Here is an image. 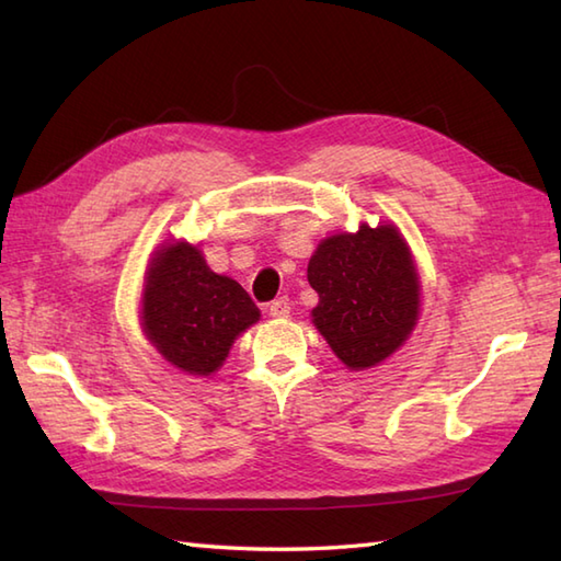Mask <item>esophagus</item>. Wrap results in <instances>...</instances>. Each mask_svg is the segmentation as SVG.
I'll use <instances>...</instances> for the list:
<instances>
[{
  "label": "esophagus",
  "mask_w": 561,
  "mask_h": 561,
  "mask_svg": "<svg viewBox=\"0 0 561 561\" xmlns=\"http://www.w3.org/2000/svg\"><path fill=\"white\" fill-rule=\"evenodd\" d=\"M267 311H270V316H272V318H289V313H291V304H289V299H284V296H282V299H277V301H272V304H270Z\"/></svg>",
  "instance_id": "1"
}]
</instances>
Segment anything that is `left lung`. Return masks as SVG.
Instances as JSON below:
<instances>
[{
	"label": "left lung",
	"mask_w": 561,
	"mask_h": 561,
	"mask_svg": "<svg viewBox=\"0 0 561 561\" xmlns=\"http://www.w3.org/2000/svg\"><path fill=\"white\" fill-rule=\"evenodd\" d=\"M318 291L313 325L350 371L396 354L420 320L422 284L412 250L392 221L332 233L308 262Z\"/></svg>",
	"instance_id": "8db88e82"
}]
</instances>
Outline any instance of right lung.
<instances>
[{
    "label": "right lung",
    "instance_id": "right-lung-1",
    "mask_svg": "<svg viewBox=\"0 0 561 561\" xmlns=\"http://www.w3.org/2000/svg\"><path fill=\"white\" fill-rule=\"evenodd\" d=\"M139 320L151 347L171 366L211 376L236 337L257 323L260 308L236 279L209 270L199 245L181 238L151 253Z\"/></svg>",
    "mask_w": 561,
    "mask_h": 561
}]
</instances>
